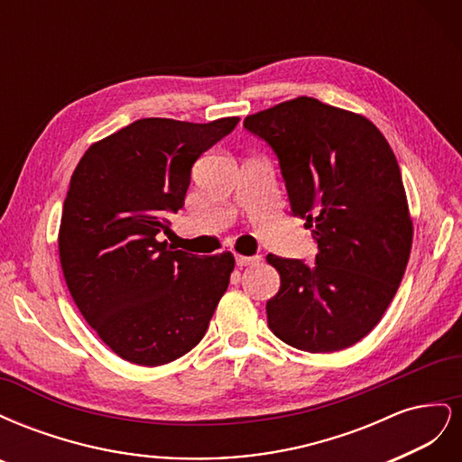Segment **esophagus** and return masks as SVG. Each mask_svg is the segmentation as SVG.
I'll use <instances>...</instances> for the list:
<instances>
[{"label":"esophagus","mask_w":462,"mask_h":462,"mask_svg":"<svg viewBox=\"0 0 462 462\" xmlns=\"http://www.w3.org/2000/svg\"><path fill=\"white\" fill-rule=\"evenodd\" d=\"M235 262L239 268H245V265H256L262 262V256H243V254H236Z\"/></svg>","instance_id":"obj_1"}]
</instances>
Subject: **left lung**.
I'll use <instances>...</instances> for the list:
<instances>
[{
	"instance_id": "1",
	"label": "left lung",
	"mask_w": 462,
	"mask_h": 462,
	"mask_svg": "<svg viewBox=\"0 0 462 462\" xmlns=\"http://www.w3.org/2000/svg\"><path fill=\"white\" fill-rule=\"evenodd\" d=\"M268 144L291 214L312 231L316 263L268 254L282 287L265 304L268 326L306 353L358 343L393 300L412 246L401 170L366 117L300 96L248 116Z\"/></svg>"
}]
</instances>
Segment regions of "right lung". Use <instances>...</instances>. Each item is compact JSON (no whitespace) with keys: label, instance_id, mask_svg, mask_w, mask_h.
I'll return each mask as SVG.
<instances>
[{"label":"right lung","instance_id":"add662e5","mask_svg":"<svg viewBox=\"0 0 462 462\" xmlns=\"http://www.w3.org/2000/svg\"><path fill=\"white\" fill-rule=\"evenodd\" d=\"M239 117H148L92 144L63 202L60 260L80 314L121 358L167 365L197 346L235 268L160 241L185 206L190 170Z\"/></svg>","mask_w":462,"mask_h":462}]
</instances>
